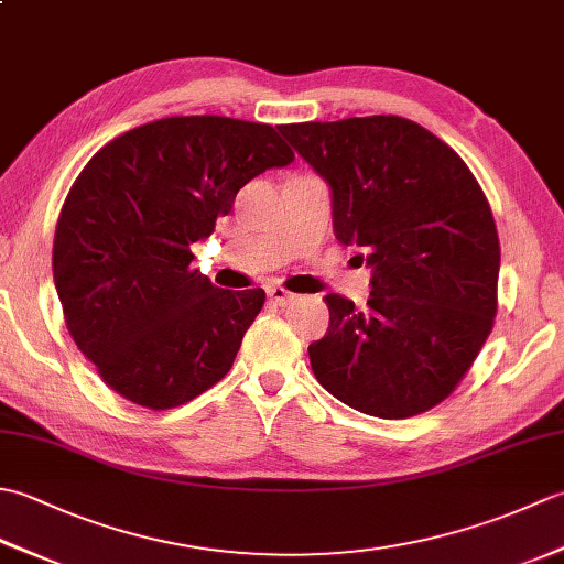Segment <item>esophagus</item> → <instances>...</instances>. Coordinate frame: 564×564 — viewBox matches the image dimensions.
Instances as JSON below:
<instances>
[{
	"label": "esophagus",
	"mask_w": 564,
	"mask_h": 564,
	"mask_svg": "<svg viewBox=\"0 0 564 564\" xmlns=\"http://www.w3.org/2000/svg\"><path fill=\"white\" fill-rule=\"evenodd\" d=\"M267 293H269V301H271L273 305H279V307H285L289 303H293V297H295L291 291L281 289V285H271V289H269Z\"/></svg>",
	"instance_id": "34e87169"
}]
</instances>
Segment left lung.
Masks as SVG:
<instances>
[{"label":"left lung","mask_w":564,"mask_h":564,"mask_svg":"<svg viewBox=\"0 0 564 564\" xmlns=\"http://www.w3.org/2000/svg\"><path fill=\"white\" fill-rule=\"evenodd\" d=\"M332 188L334 232L373 269L361 310L329 293V327L310 344L319 386L354 410L406 419L443 402L497 315L499 237L467 164L400 116L279 126Z\"/></svg>","instance_id":"8db88e82"}]
</instances>
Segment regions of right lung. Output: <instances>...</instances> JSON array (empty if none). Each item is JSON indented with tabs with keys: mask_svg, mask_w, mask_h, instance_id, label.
Wrapping results in <instances>:
<instances>
[{
	"mask_svg": "<svg viewBox=\"0 0 564 564\" xmlns=\"http://www.w3.org/2000/svg\"><path fill=\"white\" fill-rule=\"evenodd\" d=\"M293 158L267 123L172 116L113 138L79 172L53 279L69 337L121 398L172 410L232 368L267 293L215 289L191 269V245L247 182Z\"/></svg>",
	"mask_w": 564,
	"mask_h": 564,
	"instance_id": "add662e5",
	"label": "right lung"
}]
</instances>
